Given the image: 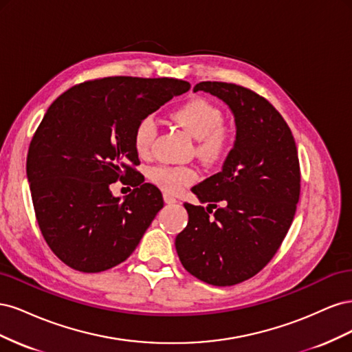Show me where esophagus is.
<instances>
[{
  "label": "esophagus",
  "mask_w": 352,
  "mask_h": 352,
  "mask_svg": "<svg viewBox=\"0 0 352 352\" xmlns=\"http://www.w3.org/2000/svg\"><path fill=\"white\" fill-rule=\"evenodd\" d=\"M163 198H164L166 204H175V202H177V199L173 195H170V194H164Z\"/></svg>",
  "instance_id": "esophagus-1"
}]
</instances>
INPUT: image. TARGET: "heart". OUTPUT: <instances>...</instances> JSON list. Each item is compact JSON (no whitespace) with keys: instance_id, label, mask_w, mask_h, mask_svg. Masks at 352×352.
<instances>
[{"instance_id":"obj_1","label":"heart","mask_w":352,"mask_h":352,"mask_svg":"<svg viewBox=\"0 0 352 352\" xmlns=\"http://www.w3.org/2000/svg\"><path fill=\"white\" fill-rule=\"evenodd\" d=\"M175 122L197 140L195 154L207 164H217L230 153L235 133L223 122V113L206 100H190L173 113ZM157 135V123L151 116L138 122L133 132V146L140 157H148ZM153 182L167 194H177L198 179L195 167L157 166L150 172Z\"/></svg>"}]
</instances>
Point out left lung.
<instances>
[{"label": "left lung", "instance_id": "left-lung-1", "mask_svg": "<svg viewBox=\"0 0 352 352\" xmlns=\"http://www.w3.org/2000/svg\"><path fill=\"white\" fill-rule=\"evenodd\" d=\"M197 91L229 105L236 140L221 172L192 188L208 207L186 202L189 220L175 245L197 279L232 286L257 274L278 252L300 199V162L289 126L258 94L226 82H199Z\"/></svg>", "mask_w": 352, "mask_h": 352}]
</instances>
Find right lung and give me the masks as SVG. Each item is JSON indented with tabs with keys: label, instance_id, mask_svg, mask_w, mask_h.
Instances as JSON below:
<instances>
[{
	"label": "right lung",
	"instance_id": "1",
	"mask_svg": "<svg viewBox=\"0 0 352 352\" xmlns=\"http://www.w3.org/2000/svg\"><path fill=\"white\" fill-rule=\"evenodd\" d=\"M189 88L179 79L114 76L79 83L50 105L26 173L42 236L69 267L98 273L135 251L163 208L162 192L133 185L120 201L110 185L138 173V122Z\"/></svg>",
	"mask_w": 352,
	"mask_h": 352
}]
</instances>
